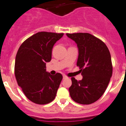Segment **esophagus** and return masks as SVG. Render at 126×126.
<instances>
[{"instance_id":"esophagus-1","label":"esophagus","mask_w":126,"mask_h":126,"mask_svg":"<svg viewBox=\"0 0 126 126\" xmlns=\"http://www.w3.org/2000/svg\"><path fill=\"white\" fill-rule=\"evenodd\" d=\"M63 79H66V78H67L66 76H63Z\"/></svg>"}]
</instances>
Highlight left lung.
<instances>
[{
	"label": "left lung",
	"mask_w": 126,
	"mask_h": 126,
	"mask_svg": "<svg viewBox=\"0 0 126 126\" xmlns=\"http://www.w3.org/2000/svg\"><path fill=\"white\" fill-rule=\"evenodd\" d=\"M78 48L77 66L83 79L72 78L70 95L79 104H90L103 95L112 76L111 58L104 42L89 33L66 34Z\"/></svg>",
	"instance_id": "1"
}]
</instances>
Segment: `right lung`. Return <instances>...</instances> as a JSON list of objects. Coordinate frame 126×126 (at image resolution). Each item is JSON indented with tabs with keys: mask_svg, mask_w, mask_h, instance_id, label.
Masks as SVG:
<instances>
[{
	"mask_svg": "<svg viewBox=\"0 0 126 126\" xmlns=\"http://www.w3.org/2000/svg\"><path fill=\"white\" fill-rule=\"evenodd\" d=\"M63 33L39 32L23 42L17 52L15 74L18 86L31 101L46 104L55 99L63 76L46 71L52 50Z\"/></svg>",
	"mask_w": 126,
	"mask_h": 126,
	"instance_id": "right-lung-1",
	"label": "right lung"
}]
</instances>
